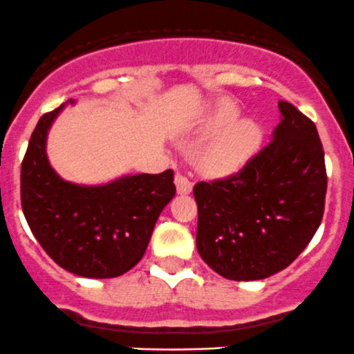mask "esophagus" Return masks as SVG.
<instances>
[{"instance_id":"esophagus-1","label":"esophagus","mask_w":354,"mask_h":354,"mask_svg":"<svg viewBox=\"0 0 354 354\" xmlns=\"http://www.w3.org/2000/svg\"><path fill=\"white\" fill-rule=\"evenodd\" d=\"M176 185H177V192L180 196H187V194L192 192L194 182L190 180L189 177H185L184 174H177L176 176Z\"/></svg>"}]
</instances>
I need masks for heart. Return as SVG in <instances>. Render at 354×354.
Returning a JSON list of instances; mask_svg holds the SVG:
<instances>
[{
	"instance_id": "b5f03b06",
	"label": "heart",
	"mask_w": 354,
	"mask_h": 354,
	"mask_svg": "<svg viewBox=\"0 0 354 354\" xmlns=\"http://www.w3.org/2000/svg\"><path fill=\"white\" fill-rule=\"evenodd\" d=\"M241 109L232 100L214 103L201 122L202 133H216L202 150L198 164L205 174L225 177L239 172L256 156L264 129L252 118H239Z\"/></svg>"
}]
</instances>
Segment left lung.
I'll return each instance as SVG.
<instances>
[{"instance_id": "obj_1", "label": "left lung", "mask_w": 354, "mask_h": 354, "mask_svg": "<svg viewBox=\"0 0 354 354\" xmlns=\"http://www.w3.org/2000/svg\"><path fill=\"white\" fill-rule=\"evenodd\" d=\"M279 112L271 142L237 176L194 187L197 251L225 279L283 271L323 219L328 178L316 125L288 102Z\"/></svg>"}]
</instances>
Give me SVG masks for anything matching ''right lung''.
Returning <instances> with one entry per match:
<instances>
[{"label": "right lung", "mask_w": 354, "mask_h": 354, "mask_svg": "<svg viewBox=\"0 0 354 354\" xmlns=\"http://www.w3.org/2000/svg\"><path fill=\"white\" fill-rule=\"evenodd\" d=\"M73 98L39 118L21 164V207L31 232L59 268L90 279L125 274L144 257L156 222L176 196L174 170L77 184L46 153L51 125Z\"/></svg>", "instance_id": "add662e5"}]
</instances>
